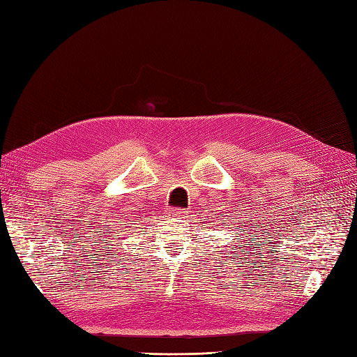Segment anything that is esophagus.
Returning <instances> with one entry per match:
<instances>
[{"mask_svg": "<svg viewBox=\"0 0 357 357\" xmlns=\"http://www.w3.org/2000/svg\"><path fill=\"white\" fill-rule=\"evenodd\" d=\"M187 216V211L184 210V208H174V210H172V218H174V219H184Z\"/></svg>", "mask_w": 357, "mask_h": 357, "instance_id": "1", "label": "esophagus"}]
</instances>
